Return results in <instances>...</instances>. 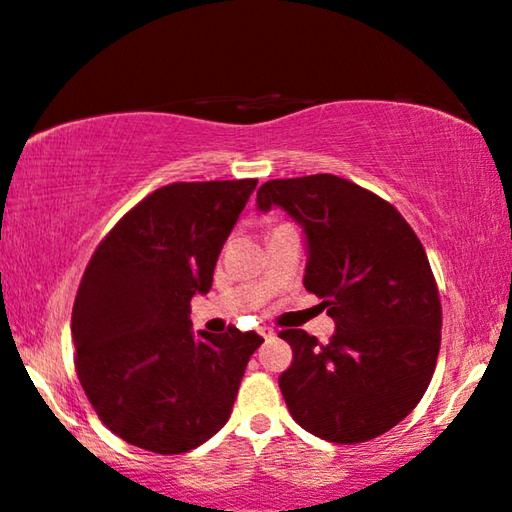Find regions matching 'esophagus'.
Returning <instances> with one entry per match:
<instances>
[{"label": "esophagus", "instance_id": "esophagus-1", "mask_svg": "<svg viewBox=\"0 0 512 512\" xmlns=\"http://www.w3.org/2000/svg\"><path fill=\"white\" fill-rule=\"evenodd\" d=\"M257 331H259V336H264V338H271L273 334H276V331H273L271 327H266V325H264V327H259Z\"/></svg>", "mask_w": 512, "mask_h": 512}]
</instances>
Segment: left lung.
Returning a JSON list of instances; mask_svg holds the SVG:
<instances>
[{"instance_id": "obj_1", "label": "left lung", "mask_w": 512, "mask_h": 512, "mask_svg": "<svg viewBox=\"0 0 512 512\" xmlns=\"http://www.w3.org/2000/svg\"><path fill=\"white\" fill-rule=\"evenodd\" d=\"M257 206L304 227V287L336 322L329 343L283 329L278 385L294 422L329 443L371 441L406 417L434 376L441 299L427 253L390 201L331 174L266 181Z\"/></svg>"}]
</instances>
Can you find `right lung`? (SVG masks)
<instances>
[{
    "mask_svg": "<svg viewBox=\"0 0 512 512\" xmlns=\"http://www.w3.org/2000/svg\"><path fill=\"white\" fill-rule=\"evenodd\" d=\"M257 178L164 185L115 222L78 285L71 336L85 397L136 448L181 455L225 427L248 359L264 338L190 331V301Z\"/></svg>",
    "mask_w": 512,
    "mask_h": 512,
    "instance_id": "1",
    "label": "right lung"
}]
</instances>
